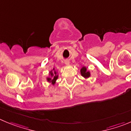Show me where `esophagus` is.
<instances>
[{"label": "esophagus", "instance_id": "34e87169", "mask_svg": "<svg viewBox=\"0 0 131 131\" xmlns=\"http://www.w3.org/2000/svg\"><path fill=\"white\" fill-rule=\"evenodd\" d=\"M69 63H70L69 61H66V62H65V64H69Z\"/></svg>", "mask_w": 131, "mask_h": 131}]
</instances>
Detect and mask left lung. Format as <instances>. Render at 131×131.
Returning <instances> with one entry per match:
<instances>
[{"label": "left lung", "instance_id": "obj_1", "mask_svg": "<svg viewBox=\"0 0 131 131\" xmlns=\"http://www.w3.org/2000/svg\"><path fill=\"white\" fill-rule=\"evenodd\" d=\"M81 74L85 78H89L90 76V72L86 71V68L85 67H83L81 70Z\"/></svg>", "mask_w": 131, "mask_h": 131}]
</instances>
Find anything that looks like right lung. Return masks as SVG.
<instances>
[{"label":"right lung","mask_w":131,"mask_h":131,"mask_svg":"<svg viewBox=\"0 0 131 131\" xmlns=\"http://www.w3.org/2000/svg\"><path fill=\"white\" fill-rule=\"evenodd\" d=\"M50 74H51V76L52 77V78H47V80H48V81H51V82L53 84H55V82H56V79H57V75H56V72H54V76L53 77V73L52 72H50Z\"/></svg>","instance_id":"right-lung-1"}]
</instances>
